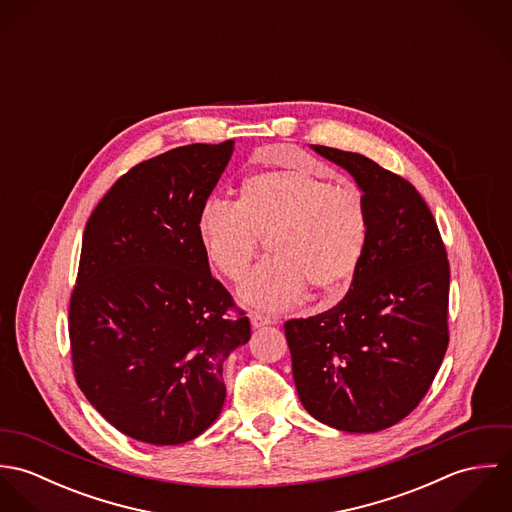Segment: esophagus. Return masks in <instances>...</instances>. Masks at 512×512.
Segmentation results:
<instances>
[{
	"mask_svg": "<svg viewBox=\"0 0 512 512\" xmlns=\"http://www.w3.org/2000/svg\"><path fill=\"white\" fill-rule=\"evenodd\" d=\"M250 323H252L254 329H260V327L276 325V319L268 317V315H262V313H250Z\"/></svg>",
	"mask_w": 512,
	"mask_h": 512,
	"instance_id": "obj_1",
	"label": "esophagus"
}]
</instances>
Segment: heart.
<instances>
[{"instance_id": "1", "label": "heart", "mask_w": 512, "mask_h": 512, "mask_svg": "<svg viewBox=\"0 0 512 512\" xmlns=\"http://www.w3.org/2000/svg\"><path fill=\"white\" fill-rule=\"evenodd\" d=\"M197 236L207 262L228 280H240L268 240L274 260L242 280L238 297L280 311L307 286L327 299L347 292L365 256L368 209L355 185H331L305 167L270 169L242 183L236 205L209 201Z\"/></svg>"}]
</instances>
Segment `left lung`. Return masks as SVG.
I'll use <instances>...</instances> for the list:
<instances>
[{
    "instance_id": "left-lung-1",
    "label": "left lung",
    "mask_w": 512,
    "mask_h": 512,
    "mask_svg": "<svg viewBox=\"0 0 512 512\" xmlns=\"http://www.w3.org/2000/svg\"><path fill=\"white\" fill-rule=\"evenodd\" d=\"M349 171L368 209L363 262L329 311L286 321L293 382L321 424L372 434L426 396L447 349L449 262L420 193L361 153L311 146Z\"/></svg>"
}]
</instances>
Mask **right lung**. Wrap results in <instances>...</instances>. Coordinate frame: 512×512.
Instances as JSON below:
<instances>
[{
  "label": "right lung",
  "instance_id": "1",
  "mask_svg": "<svg viewBox=\"0 0 512 512\" xmlns=\"http://www.w3.org/2000/svg\"><path fill=\"white\" fill-rule=\"evenodd\" d=\"M234 140L165 151L120 177L86 222L69 331L74 376L116 430L179 445L219 418L222 365L250 339L224 317L232 297L211 274L197 219Z\"/></svg>",
  "mask_w": 512,
  "mask_h": 512
}]
</instances>
